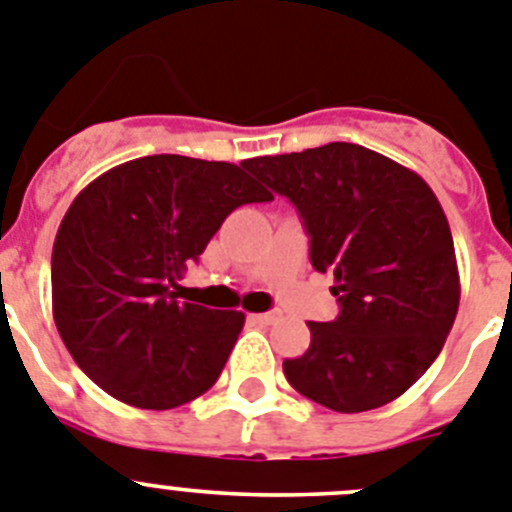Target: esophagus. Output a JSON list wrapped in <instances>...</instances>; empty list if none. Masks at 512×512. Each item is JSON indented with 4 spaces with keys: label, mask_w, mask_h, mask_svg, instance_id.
I'll return each mask as SVG.
<instances>
[{
    "label": "esophagus",
    "mask_w": 512,
    "mask_h": 512,
    "mask_svg": "<svg viewBox=\"0 0 512 512\" xmlns=\"http://www.w3.org/2000/svg\"><path fill=\"white\" fill-rule=\"evenodd\" d=\"M252 319L257 321V324H265V326H270V324H275V321L280 319V313L278 311H265V313H252Z\"/></svg>",
    "instance_id": "obj_1"
}]
</instances>
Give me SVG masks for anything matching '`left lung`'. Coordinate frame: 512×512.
I'll return each instance as SVG.
<instances>
[{"instance_id": "8db88e82", "label": "left lung", "mask_w": 512, "mask_h": 512, "mask_svg": "<svg viewBox=\"0 0 512 512\" xmlns=\"http://www.w3.org/2000/svg\"><path fill=\"white\" fill-rule=\"evenodd\" d=\"M296 206L311 265L334 273V321H308L311 344L285 359L313 403L362 413L400 398L431 367L459 308L449 222L418 173L354 142L247 160Z\"/></svg>"}]
</instances>
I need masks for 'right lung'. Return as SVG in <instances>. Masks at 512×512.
<instances>
[{
    "label": "right lung",
    "instance_id": "1",
    "mask_svg": "<svg viewBox=\"0 0 512 512\" xmlns=\"http://www.w3.org/2000/svg\"><path fill=\"white\" fill-rule=\"evenodd\" d=\"M270 199L242 165L186 155H147L91 181L63 216L50 267L53 319L76 365L147 411L204 395L245 313L178 301V280L237 206Z\"/></svg>",
    "mask_w": 512,
    "mask_h": 512
}]
</instances>
